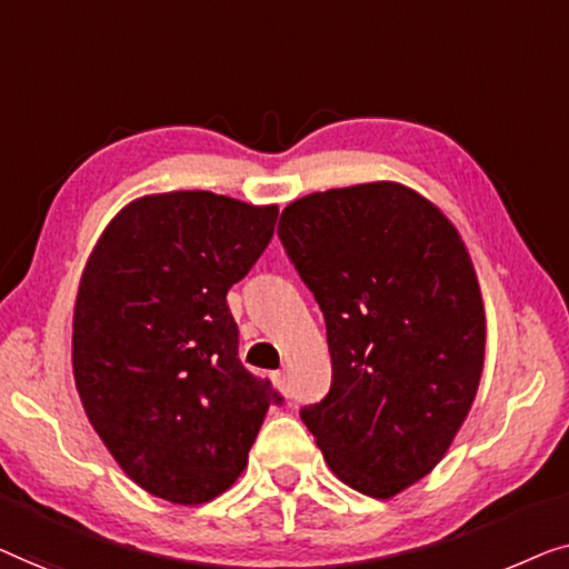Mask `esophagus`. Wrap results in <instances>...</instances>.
I'll return each instance as SVG.
<instances>
[{
    "label": "esophagus",
    "mask_w": 569,
    "mask_h": 569,
    "mask_svg": "<svg viewBox=\"0 0 569 569\" xmlns=\"http://www.w3.org/2000/svg\"><path fill=\"white\" fill-rule=\"evenodd\" d=\"M270 381H273V387H276L278 391H281L283 397L291 395V391H288V381H286V373H283V371H273V373H270Z\"/></svg>",
    "instance_id": "obj_1"
}]
</instances>
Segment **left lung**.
I'll return each mask as SVG.
<instances>
[{
	"label": "left lung",
	"mask_w": 569,
	"mask_h": 569,
	"mask_svg": "<svg viewBox=\"0 0 569 569\" xmlns=\"http://www.w3.org/2000/svg\"><path fill=\"white\" fill-rule=\"evenodd\" d=\"M278 237L327 322L332 387L301 420L332 475L389 500L438 467L475 405L485 303L459 229L395 180L288 203Z\"/></svg>",
	"instance_id": "8db88e82"
}]
</instances>
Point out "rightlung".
<instances>
[{
  "mask_svg": "<svg viewBox=\"0 0 569 569\" xmlns=\"http://www.w3.org/2000/svg\"><path fill=\"white\" fill-rule=\"evenodd\" d=\"M278 206L211 190L126 203L79 281L71 368L100 441L154 498L201 506L237 482L278 397L237 358L227 291L273 237Z\"/></svg>",
  "mask_w": 569,
  "mask_h": 569,
  "instance_id": "obj_1",
  "label": "right lung"
}]
</instances>
